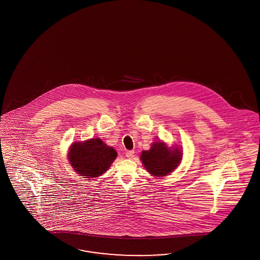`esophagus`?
I'll return each mask as SVG.
<instances>
[{"mask_svg":"<svg viewBox=\"0 0 260 260\" xmlns=\"http://www.w3.org/2000/svg\"><path fill=\"white\" fill-rule=\"evenodd\" d=\"M125 156L127 157L128 159H133L135 157V151L134 150H128V151H126Z\"/></svg>","mask_w":260,"mask_h":260,"instance_id":"esophagus-1","label":"esophagus"}]
</instances>
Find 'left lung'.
Instances as JSON below:
<instances>
[{
	"label": "left lung",
	"mask_w": 260,
	"mask_h": 260,
	"mask_svg": "<svg viewBox=\"0 0 260 260\" xmlns=\"http://www.w3.org/2000/svg\"><path fill=\"white\" fill-rule=\"evenodd\" d=\"M182 148L179 146L169 147L166 142L154 141L149 150L140 154L142 165L151 176L164 177L175 171L182 160Z\"/></svg>",
	"instance_id": "8db88e82"
}]
</instances>
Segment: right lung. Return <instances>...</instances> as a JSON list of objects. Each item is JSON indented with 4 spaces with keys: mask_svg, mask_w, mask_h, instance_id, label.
Instances as JSON below:
<instances>
[{
    "mask_svg": "<svg viewBox=\"0 0 260 260\" xmlns=\"http://www.w3.org/2000/svg\"><path fill=\"white\" fill-rule=\"evenodd\" d=\"M67 157L73 171L80 177L94 178L109 170L116 159L117 151L100 138H90L73 142Z\"/></svg>",
    "mask_w": 260,
    "mask_h": 260,
    "instance_id": "obj_1",
    "label": "right lung"
}]
</instances>
